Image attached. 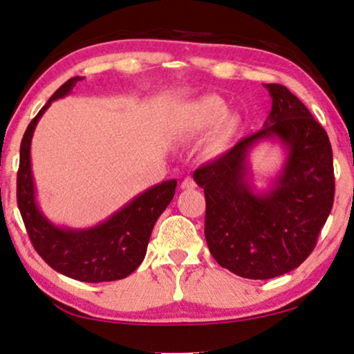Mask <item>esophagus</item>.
Returning a JSON list of instances; mask_svg holds the SVG:
<instances>
[{"label": "esophagus", "instance_id": "34e87169", "mask_svg": "<svg viewBox=\"0 0 354 354\" xmlns=\"http://www.w3.org/2000/svg\"><path fill=\"white\" fill-rule=\"evenodd\" d=\"M182 188L183 190H193V188H196V182L193 180V177H185L182 182Z\"/></svg>", "mask_w": 354, "mask_h": 354}]
</instances>
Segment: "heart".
Returning <instances> with one entry per match:
<instances>
[{
    "label": "heart",
    "mask_w": 354,
    "mask_h": 354,
    "mask_svg": "<svg viewBox=\"0 0 354 354\" xmlns=\"http://www.w3.org/2000/svg\"><path fill=\"white\" fill-rule=\"evenodd\" d=\"M229 106L219 96L207 95L203 98L187 104L178 114V127L185 133L201 135L214 130L221 124L217 130L216 143L224 145L234 137L236 129H239V119L229 115Z\"/></svg>",
    "instance_id": "b5f03b06"
}]
</instances>
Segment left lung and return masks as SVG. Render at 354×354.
Returning a JSON list of instances; mask_svg holds the SVG:
<instances>
[{
	"label": "left lung",
	"instance_id": "8db88e82",
	"mask_svg": "<svg viewBox=\"0 0 354 354\" xmlns=\"http://www.w3.org/2000/svg\"><path fill=\"white\" fill-rule=\"evenodd\" d=\"M266 88L272 109L264 127L193 174L205 190V236L212 258L254 280L287 274L313 253L335 196L327 132L287 86ZM268 138L284 143L288 161L274 187L256 194L245 158L253 144Z\"/></svg>",
	"mask_w": 354,
	"mask_h": 354
}]
</instances>
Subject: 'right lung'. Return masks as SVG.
<instances>
[{"instance_id":"1","label":"right lung","mask_w":354,"mask_h":354,"mask_svg":"<svg viewBox=\"0 0 354 354\" xmlns=\"http://www.w3.org/2000/svg\"><path fill=\"white\" fill-rule=\"evenodd\" d=\"M80 80L82 77H72L62 84L28 124L21 143L17 206L33 248L50 268L80 282H113L125 279L142 264L153 227L172 201L177 180H166L148 188L108 221L91 229L56 227L43 216L35 201L30 166L32 135L53 101L71 93Z\"/></svg>"}]
</instances>
